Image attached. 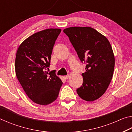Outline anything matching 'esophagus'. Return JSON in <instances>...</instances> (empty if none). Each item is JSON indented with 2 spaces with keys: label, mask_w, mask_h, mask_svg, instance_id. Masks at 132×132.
<instances>
[{
  "label": "esophagus",
  "mask_w": 132,
  "mask_h": 132,
  "mask_svg": "<svg viewBox=\"0 0 132 132\" xmlns=\"http://www.w3.org/2000/svg\"><path fill=\"white\" fill-rule=\"evenodd\" d=\"M69 77V75H67V76H64V79H68V78Z\"/></svg>",
  "instance_id": "obj_1"
}]
</instances>
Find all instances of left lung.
<instances>
[{
  "label": "left lung",
  "instance_id": "left-lung-1",
  "mask_svg": "<svg viewBox=\"0 0 132 132\" xmlns=\"http://www.w3.org/2000/svg\"><path fill=\"white\" fill-rule=\"evenodd\" d=\"M81 62L86 63L82 73L83 82L77 89L79 97L87 101L101 97L108 88L113 76L115 57L106 38L89 27L64 29Z\"/></svg>",
  "mask_w": 132,
  "mask_h": 132
}]
</instances>
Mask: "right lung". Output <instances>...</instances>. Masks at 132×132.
I'll return each instance as SVG.
<instances>
[{
	"mask_svg": "<svg viewBox=\"0 0 132 132\" xmlns=\"http://www.w3.org/2000/svg\"><path fill=\"white\" fill-rule=\"evenodd\" d=\"M61 29L50 28L35 33L22 42L15 61V74L28 97L46 105L56 100L62 82L53 71L48 73L55 42Z\"/></svg>",
	"mask_w": 132,
	"mask_h": 132,
	"instance_id": "add662e5",
	"label": "right lung"
}]
</instances>
